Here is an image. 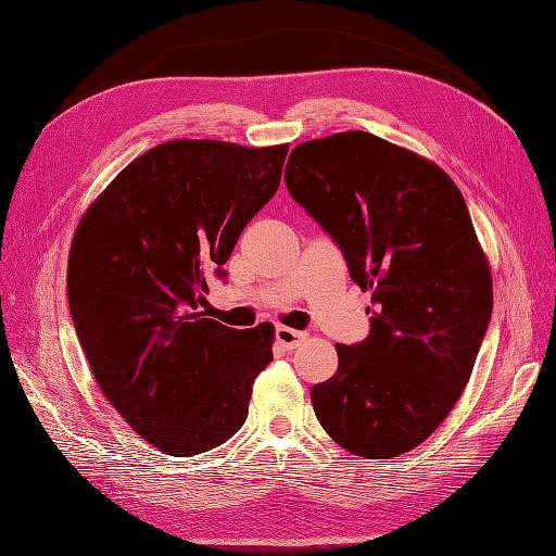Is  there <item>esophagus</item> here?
<instances>
[{"label": "esophagus", "mask_w": 556, "mask_h": 556, "mask_svg": "<svg viewBox=\"0 0 556 556\" xmlns=\"http://www.w3.org/2000/svg\"><path fill=\"white\" fill-rule=\"evenodd\" d=\"M306 339L304 331H296V329H290V327H276V341L282 345V348H296L301 341Z\"/></svg>", "instance_id": "obj_1"}]
</instances>
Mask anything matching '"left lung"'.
I'll list each match as a JSON object with an SVG mask.
<instances>
[{
    "label": "left lung",
    "instance_id": "8db88e82",
    "mask_svg": "<svg viewBox=\"0 0 556 556\" xmlns=\"http://www.w3.org/2000/svg\"><path fill=\"white\" fill-rule=\"evenodd\" d=\"M285 185L371 292V331L339 345L311 390L341 447L390 459L435 431L473 371L492 319V276L466 201L439 166L368 131L299 143Z\"/></svg>",
    "mask_w": 556,
    "mask_h": 556
}]
</instances>
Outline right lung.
Here are the masks:
<instances>
[{
	"label": "right lung",
	"instance_id": "1",
	"mask_svg": "<svg viewBox=\"0 0 556 556\" xmlns=\"http://www.w3.org/2000/svg\"><path fill=\"white\" fill-rule=\"evenodd\" d=\"M288 146L169 141L134 160L83 215L66 294L94 380L127 425L172 457L229 441L274 331L199 313L243 227L280 185Z\"/></svg>",
	"mask_w": 556,
	"mask_h": 556
}]
</instances>
